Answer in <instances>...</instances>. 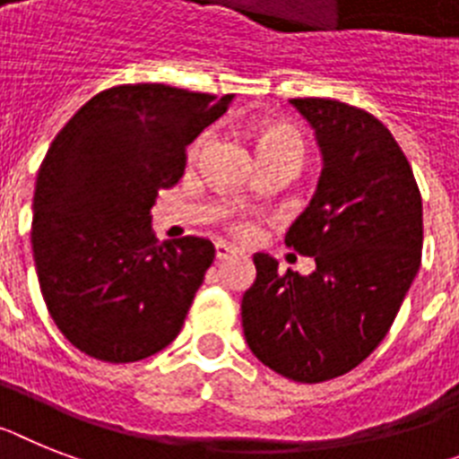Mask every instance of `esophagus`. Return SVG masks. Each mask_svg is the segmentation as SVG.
<instances>
[{
    "instance_id": "obj_1",
    "label": "esophagus",
    "mask_w": 459,
    "mask_h": 459,
    "mask_svg": "<svg viewBox=\"0 0 459 459\" xmlns=\"http://www.w3.org/2000/svg\"><path fill=\"white\" fill-rule=\"evenodd\" d=\"M217 259L223 261V259H230V256H236L238 254V247H233V245H229V242H217Z\"/></svg>"
}]
</instances>
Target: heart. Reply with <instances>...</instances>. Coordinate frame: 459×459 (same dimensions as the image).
Here are the masks:
<instances>
[{
	"label": "heart",
	"instance_id": "heart-1",
	"mask_svg": "<svg viewBox=\"0 0 459 459\" xmlns=\"http://www.w3.org/2000/svg\"><path fill=\"white\" fill-rule=\"evenodd\" d=\"M205 134H200L198 140L191 144L188 149V156L195 158L200 152H203V146H205ZM256 149H259V156L261 153H273V152H289V153H296V156L301 158L303 152V144H301V137L294 133L291 128L287 126H280V123H265L256 130ZM233 229L242 236H247L249 230H252V223L249 221H236L233 223Z\"/></svg>",
	"mask_w": 459,
	"mask_h": 459
}]
</instances>
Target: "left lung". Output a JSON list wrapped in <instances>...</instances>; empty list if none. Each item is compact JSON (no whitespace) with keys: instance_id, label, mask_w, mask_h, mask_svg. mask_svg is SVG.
I'll list each match as a JSON object with an SVG mask.
<instances>
[{"instance_id":"obj_1","label":"left lung","mask_w":459,"mask_h":459,"mask_svg":"<svg viewBox=\"0 0 459 459\" xmlns=\"http://www.w3.org/2000/svg\"><path fill=\"white\" fill-rule=\"evenodd\" d=\"M289 102L313 126L325 168L284 242L317 268L280 273L273 256L254 254L242 329L265 367L313 385L359 367L387 336L422 259V198L373 114L326 98Z\"/></svg>"}]
</instances>
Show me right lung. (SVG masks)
I'll list each match as a JSON object with an SVG mask.
<instances>
[{
	"instance_id": "add662e5",
	"label": "right lung",
	"mask_w": 459,
	"mask_h": 459,
	"mask_svg": "<svg viewBox=\"0 0 459 459\" xmlns=\"http://www.w3.org/2000/svg\"><path fill=\"white\" fill-rule=\"evenodd\" d=\"M230 102L126 83L88 100L53 140L34 188V265L56 326L92 359H146L182 331L214 245L158 242L152 207L182 179L186 146Z\"/></svg>"
}]
</instances>
